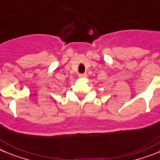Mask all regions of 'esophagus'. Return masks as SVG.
Listing matches in <instances>:
<instances>
[{
  "label": "esophagus",
  "instance_id": "esophagus-1",
  "mask_svg": "<svg viewBox=\"0 0 160 160\" xmlns=\"http://www.w3.org/2000/svg\"><path fill=\"white\" fill-rule=\"evenodd\" d=\"M87 73H82V74H79V77L80 78H86L87 77Z\"/></svg>",
  "mask_w": 160,
  "mask_h": 160
}]
</instances>
